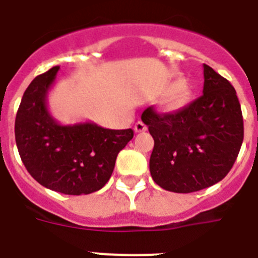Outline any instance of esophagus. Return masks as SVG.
I'll use <instances>...</instances> for the list:
<instances>
[{
	"label": "esophagus",
	"instance_id": "1",
	"mask_svg": "<svg viewBox=\"0 0 258 258\" xmlns=\"http://www.w3.org/2000/svg\"><path fill=\"white\" fill-rule=\"evenodd\" d=\"M147 131V125L145 124L143 121H138L136 122V125H134V132L136 133H141V132H146Z\"/></svg>",
	"mask_w": 258,
	"mask_h": 258
}]
</instances>
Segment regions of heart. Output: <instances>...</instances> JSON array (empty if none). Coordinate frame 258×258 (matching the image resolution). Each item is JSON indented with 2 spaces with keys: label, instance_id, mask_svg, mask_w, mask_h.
I'll return each mask as SVG.
<instances>
[{
  "label": "heart",
  "instance_id": "1",
  "mask_svg": "<svg viewBox=\"0 0 258 258\" xmlns=\"http://www.w3.org/2000/svg\"><path fill=\"white\" fill-rule=\"evenodd\" d=\"M189 98H190V87L188 83L183 79L176 80L167 89L164 100L165 108L169 111L179 110L186 105Z\"/></svg>",
  "mask_w": 258,
  "mask_h": 258
}]
</instances>
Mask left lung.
Returning a JSON list of instances; mask_svg holds the SVG:
<instances>
[{"label":"left lung","mask_w":258,"mask_h":258,"mask_svg":"<svg viewBox=\"0 0 258 258\" xmlns=\"http://www.w3.org/2000/svg\"><path fill=\"white\" fill-rule=\"evenodd\" d=\"M203 78L202 96L185 107L169 113L148 107L142 113L155 141L151 176L169 192H197L223 180L242 146L244 129L237 92L206 63Z\"/></svg>","instance_id":"left-lung-1"}]
</instances>
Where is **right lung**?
<instances>
[{"instance_id":"obj_1","label":"right lung","mask_w":258,"mask_h":258,"mask_svg":"<svg viewBox=\"0 0 258 258\" xmlns=\"http://www.w3.org/2000/svg\"><path fill=\"white\" fill-rule=\"evenodd\" d=\"M58 70L55 66L38 75L24 92L15 120L16 146L28 172L41 185L63 195H89L107 183L117 153L134 133L92 121L60 124L47 105Z\"/></svg>"}]
</instances>
